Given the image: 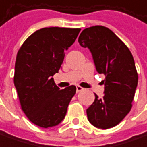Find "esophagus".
Here are the masks:
<instances>
[{
    "label": "esophagus",
    "instance_id": "34e87169",
    "mask_svg": "<svg viewBox=\"0 0 147 147\" xmlns=\"http://www.w3.org/2000/svg\"><path fill=\"white\" fill-rule=\"evenodd\" d=\"M83 90H84V88H82L81 86H80V85L76 86V92H77V93H79L80 91H81Z\"/></svg>",
    "mask_w": 147,
    "mask_h": 147
}]
</instances>
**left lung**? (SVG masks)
Wrapping results in <instances>:
<instances>
[{
  "label": "left lung",
  "mask_w": 147,
  "mask_h": 147,
  "mask_svg": "<svg viewBox=\"0 0 147 147\" xmlns=\"http://www.w3.org/2000/svg\"><path fill=\"white\" fill-rule=\"evenodd\" d=\"M79 43L88 48L98 74H104V96L87 108L89 122L107 129L119 124L129 113L138 84V74L129 48L108 28L93 26L84 29Z\"/></svg>",
  "instance_id": "left-lung-1"
}]
</instances>
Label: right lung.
<instances>
[{
    "instance_id": "add662e5",
    "label": "right lung",
    "mask_w": 147,
    "mask_h": 147,
    "mask_svg": "<svg viewBox=\"0 0 147 147\" xmlns=\"http://www.w3.org/2000/svg\"><path fill=\"white\" fill-rule=\"evenodd\" d=\"M80 30L40 28L28 38L17 54L14 85L24 113L37 126L51 128L64 119L76 87L61 90L53 75L58 73L65 51L74 43Z\"/></svg>"
}]
</instances>
